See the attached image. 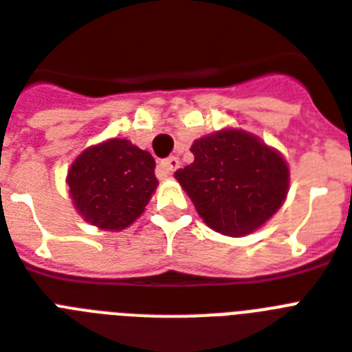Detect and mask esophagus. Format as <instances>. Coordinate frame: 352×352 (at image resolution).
I'll list each match as a JSON object with an SVG mask.
<instances>
[{
    "mask_svg": "<svg viewBox=\"0 0 352 352\" xmlns=\"http://www.w3.org/2000/svg\"><path fill=\"white\" fill-rule=\"evenodd\" d=\"M160 168L170 175V173H173V171H177L181 168V160L177 159V157H170V159H166L164 162H160Z\"/></svg>",
    "mask_w": 352,
    "mask_h": 352,
    "instance_id": "obj_1",
    "label": "esophagus"
}]
</instances>
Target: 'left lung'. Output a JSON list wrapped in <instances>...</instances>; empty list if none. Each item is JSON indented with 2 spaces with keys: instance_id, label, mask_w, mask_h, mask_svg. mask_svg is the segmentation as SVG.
Segmentation results:
<instances>
[{
  "instance_id": "1",
  "label": "left lung",
  "mask_w": 352,
  "mask_h": 352,
  "mask_svg": "<svg viewBox=\"0 0 352 352\" xmlns=\"http://www.w3.org/2000/svg\"><path fill=\"white\" fill-rule=\"evenodd\" d=\"M192 164L175 179L201 219L228 237L259 230L281 208L290 186L283 155L239 127H225L192 144Z\"/></svg>"
}]
</instances>
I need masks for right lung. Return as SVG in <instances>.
<instances>
[{
    "label": "right lung",
    "mask_w": 352,
    "mask_h": 352,
    "mask_svg": "<svg viewBox=\"0 0 352 352\" xmlns=\"http://www.w3.org/2000/svg\"><path fill=\"white\" fill-rule=\"evenodd\" d=\"M65 182L80 217L109 232L131 226L159 186L155 159L127 138L85 148L73 160Z\"/></svg>",
    "instance_id": "add662e5"
}]
</instances>
